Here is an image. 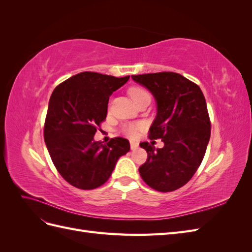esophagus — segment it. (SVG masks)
Returning a JSON list of instances; mask_svg holds the SVG:
<instances>
[{
	"instance_id": "34e87169",
	"label": "esophagus",
	"mask_w": 252,
	"mask_h": 252,
	"mask_svg": "<svg viewBox=\"0 0 252 252\" xmlns=\"http://www.w3.org/2000/svg\"><path fill=\"white\" fill-rule=\"evenodd\" d=\"M139 147V144L136 142H130V148L131 150H136Z\"/></svg>"
}]
</instances>
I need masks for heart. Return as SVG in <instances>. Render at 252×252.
Wrapping results in <instances>:
<instances>
[{"label":"heart","mask_w":252,"mask_h":252,"mask_svg":"<svg viewBox=\"0 0 252 252\" xmlns=\"http://www.w3.org/2000/svg\"><path fill=\"white\" fill-rule=\"evenodd\" d=\"M129 94H130L131 98L134 101V103L141 98L143 95L149 94L146 90L141 88V87H132L129 89ZM143 128L142 123H130V124H126L123 127V132L127 136H130V138H134V136L138 134L139 130Z\"/></svg>","instance_id":"1"}]
</instances>
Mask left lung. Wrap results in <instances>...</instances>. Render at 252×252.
I'll return each instance as SVG.
<instances>
[{
	"instance_id": "obj_1",
	"label": "left lung",
	"mask_w": 252,
	"mask_h": 252,
	"mask_svg": "<svg viewBox=\"0 0 252 252\" xmlns=\"http://www.w3.org/2000/svg\"><path fill=\"white\" fill-rule=\"evenodd\" d=\"M155 96L157 116L149 139H162L163 148L147 142V161L140 168L143 181L158 191L184 186L201 165L210 139V120L201 88L180 73L158 72L131 75Z\"/></svg>"
}]
</instances>
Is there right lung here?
I'll use <instances>...</instances> for the list:
<instances>
[{
  "mask_svg": "<svg viewBox=\"0 0 252 252\" xmlns=\"http://www.w3.org/2000/svg\"><path fill=\"white\" fill-rule=\"evenodd\" d=\"M129 75L85 71L61 83L50 96L44 140L57 170L70 185L88 190L107 182L120 157L130 150L124 138L107 144L94 141L107 116L109 96Z\"/></svg>",
  "mask_w": 252,
  "mask_h": 252,
  "instance_id": "right-lung-1",
  "label": "right lung"
}]
</instances>
